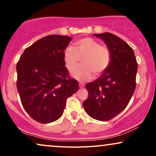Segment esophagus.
Returning <instances> with one entry per match:
<instances>
[{"label":"esophagus","mask_w":156,"mask_h":156,"mask_svg":"<svg viewBox=\"0 0 156 156\" xmlns=\"http://www.w3.org/2000/svg\"><path fill=\"white\" fill-rule=\"evenodd\" d=\"M84 86H85V84L83 83H82V82L79 83V87L80 88H83Z\"/></svg>","instance_id":"34e87169"}]
</instances>
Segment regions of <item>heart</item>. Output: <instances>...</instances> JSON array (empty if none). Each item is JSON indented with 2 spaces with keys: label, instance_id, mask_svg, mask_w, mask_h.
<instances>
[{
  "label": "heart",
  "instance_id": "b5f03b06",
  "mask_svg": "<svg viewBox=\"0 0 156 156\" xmlns=\"http://www.w3.org/2000/svg\"><path fill=\"white\" fill-rule=\"evenodd\" d=\"M76 48L68 46L63 52L66 68L71 71L82 59V66L72 72L71 76L79 80H87L94 73L100 76L106 70L111 61V52L105 45H100L97 41L90 37L78 39L75 42Z\"/></svg>",
  "mask_w": 156,
  "mask_h": 156
}]
</instances>
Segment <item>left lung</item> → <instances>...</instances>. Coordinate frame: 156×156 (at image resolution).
Segmentation results:
<instances>
[{"mask_svg": "<svg viewBox=\"0 0 156 156\" xmlns=\"http://www.w3.org/2000/svg\"><path fill=\"white\" fill-rule=\"evenodd\" d=\"M111 52L110 63L101 76L86 84L84 110L90 117L108 121L127 107L135 91L137 62L130 46L112 33L94 34Z\"/></svg>", "mask_w": 156, "mask_h": 156, "instance_id": "1", "label": "left lung"}]
</instances>
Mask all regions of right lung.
<instances>
[{"instance_id": "obj_1", "label": "right lung", "mask_w": 156, "mask_h": 156, "mask_svg": "<svg viewBox=\"0 0 156 156\" xmlns=\"http://www.w3.org/2000/svg\"><path fill=\"white\" fill-rule=\"evenodd\" d=\"M72 38L49 35L27 47L16 65V86L21 104L33 119L47 124L63 113L67 98L79 89L69 77L63 58Z\"/></svg>"}]
</instances>
